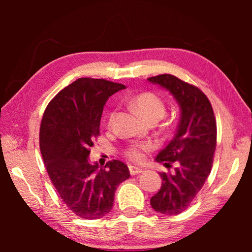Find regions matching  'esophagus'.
I'll list each match as a JSON object with an SVG mask.
<instances>
[{"instance_id":"34e87169","label":"esophagus","mask_w":252,"mask_h":252,"mask_svg":"<svg viewBox=\"0 0 252 252\" xmlns=\"http://www.w3.org/2000/svg\"><path fill=\"white\" fill-rule=\"evenodd\" d=\"M129 170H130L131 176H135V174H139V173H142L143 172V169L139 168V167H133V165H130Z\"/></svg>"}]
</instances>
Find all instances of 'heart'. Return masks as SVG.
I'll return each mask as SVG.
<instances>
[{
	"mask_svg": "<svg viewBox=\"0 0 252 252\" xmlns=\"http://www.w3.org/2000/svg\"><path fill=\"white\" fill-rule=\"evenodd\" d=\"M134 109L141 114V116L146 119L147 121L151 120H158L164 116L165 113V104L162 101L159 95L155 94L151 92L141 93V94L136 95L133 102ZM114 117V113L110 114V122L112 121ZM155 148V144L150 141L147 142H138V143H132L130 146H127L126 149V156L129 158L132 161H141L144 158V152L151 151Z\"/></svg>",
	"mask_w": 252,
	"mask_h": 252,
	"instance_id": "heart-1",
	"label": "heart"
}]
</instances>
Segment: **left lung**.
Masks as SVG:
<instances>
[{
  "label": "left lung",
  "mask_w": 252,
  "mask_h": 252,
  "mask_svg": "<svg viewBox=\"0 0 252 252\" xmlns=\"http://www.w3.org/2000/svg\"><path fill=\"white\" fill-rule=\"evenodd\" d=\"M150 83L169 91L180 108L178 127L156 161L170 167L174 173H160L162 186L150 200L151 207L165 216L187 210L210 174L217 143L216 119L210 101L194 85L171 74L149 78Z\"/></svg>",
  "instance_id": "left-lung-1"
}]
</instances>
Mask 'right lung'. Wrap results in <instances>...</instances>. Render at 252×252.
Segmentation results:
<instances>
[{
  "label": "right lung",
  "mask_w": 252,
  "mask_h": 252,
  "mask_svg": "<svg viewBox=\"0 0 252 252\" xmlns=\"http://www.w3.org/2000/svg\"><path fill=\"white\" fill-rule=\"evenodd\" d=\"M123 89L103 79L81 78L60 91L43 114L40 150L46 171L65 206L80 218L108 215L118 186L130 177L121 161L100 167L89 159L105 102Z\"/></svg>",
  "instance_id": "add662e5"
}]
</instances>
